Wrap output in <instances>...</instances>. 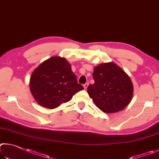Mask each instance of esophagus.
I'll use <instances>...</instances> for the list:
<instances>
[{
	"label": "esophagus",
	"instance_id": "1",
	"mask_svg": "<svg viewBox=\"0 0 159 159\" xmlns=\"http://www.w3.org/2000/svg\"><path fill=\"white\" fill-rule=\"evenodd\" d=\"M83 86H84V89H87L88 86H89V83H86V84H84Z\"/></svg>",
	"mask_w": 159,
	"mask_h": 159
}]
</instances>
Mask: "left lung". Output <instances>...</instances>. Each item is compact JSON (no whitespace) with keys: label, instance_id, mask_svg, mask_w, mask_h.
I'll use <instances>...</instances> for the list:
<instances>
[{"label":"left lung","instance_id":"obj_1","mask_svg":"<svg viewBox=\"0 0 159 159\" xmlns=\"http://www.w3.org/2000/svg\"><path fill=\"white\" fill-rule=\"evenodd\" d=\"M95 82L89 84L87 92L100 110L105 113L124 110L131 101L133 86L120 67L112 62L97 66L93 69Z\"/></svg>","mask_w":159,"mask_h":159}]
</instances>
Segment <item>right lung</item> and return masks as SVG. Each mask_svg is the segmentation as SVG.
<instances>
[{
    "label": "right lung",
    "instance_id": "obj_1",
    "mask_svg": "<svg viewBox=\"0 0 159 159\" xmlns=\"http://www.w3.org/2000/svg\"><path fill=\"white\" fill-rule=\"evenodd\" d=\"M83 89L70 64L59 57L44 61L35 69L30 79V90L36 102L49 109L70 101L72 96Z\"/></svg>",
    "mask_w": 159,
    "mask_h": 159
}]
</instances>
